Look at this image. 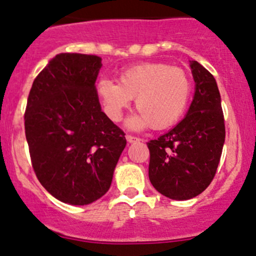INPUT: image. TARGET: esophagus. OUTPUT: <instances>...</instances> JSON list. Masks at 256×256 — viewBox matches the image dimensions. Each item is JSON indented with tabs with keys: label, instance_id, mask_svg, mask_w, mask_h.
Returning <instances> with one entry per match:
<instances>
[{
	"label": "esophagus",
	"instance_id": "esophagus-1",
	"mask_svg": "<svg viewBox=\"0 0 256 256\" xmlns=\"http://www.w3.org/2000/svg\"><path fill=\"white\" fill-rule=\"evenodd\" d=\"M126 140H128V143H134V142H138V140H140V138H138L136 136H131V134H126Z\"/></svg>",
	"mask_w": 256,
	"mask_h": 256
}]
</instances>
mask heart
Listing matches in <instances>:
<instances>
[{"mask_svg": "<svg viewBox=\"0 0 256 256\" xmlns=\"http://www.w3.org/2000/svg\"><path fill=\"white\" fill-rule=\"evenodd\" d=\"M192 85L183 70L162 62L140 64L120 73L119 84L102 79L98 94L106 114L113 122H120L122 112L136 98L137 116L128 120L131 128L152 125L166 128L183 116L189 104Z\"/></svg>", "mask_w": 256, "mask_h": 256, "instance_id": "heart-1", "label": "heart"}]
</instances>
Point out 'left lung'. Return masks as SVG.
<instances>
[{"mask_svg": "<svg viewBox=\"0 0 256 256\" xmlns=\"http://www.w3.org/2000/svg\"><path fill=\"white\" fill-rule=\"evenodd\" d=\"M190 67L196 85L186 116L167 134L146 143L152 186L166 198L180 201L207 189L225 142L224 114L216 79L198 61H190Z\"/></svg>", "mask_w": 256, "mask_h": 256, "instance_id": "1", "label": "left lung"}]
</instances>
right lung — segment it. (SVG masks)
<instances>
[{
  "mask_svg": "<svg viewBox=\"0 0 256 256\" xmlns=\"http://www.w3.org/2000/svg\"><path fill=\"white\" fill-rule=\"evenodd\" d=\"M102 58L62 52L34 80L25 134L40 183L64 204L84 206L110 190L125 134L101 110L95 82Z\"/></svg>",
  "mask_w": 256,
  "mask_h": 256,
  "instance_id": "right-lung-1",
  "label": "right lung"
}]
</instances>
